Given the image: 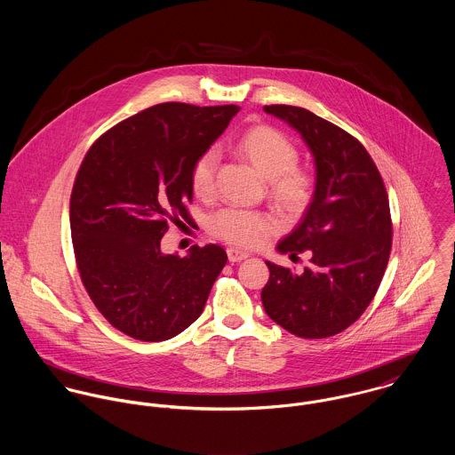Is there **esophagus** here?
I'll return each mask as SVG.
<instances>
[{
	"label": "esophagus",
	"mask_w": 455,
	"mask_h": 455,
	"mask_svg": "<svg viewBox=\"0 0 455 455\" xmlns=\"http://www.w3.org/2000/svg\"><path fill=\"white\" fill-rule=\"evenodd\" d=\"M249 254L238 249H228V259L229 262H240V260L247 259Z\"/></svg>",
	"instance_id": "esophagus-1"
}]
</instances>
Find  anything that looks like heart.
I'll use <instances>...</instances> for the list:
<instances>
[{"label":"heart","mask_w":455,"mask_h":455,"mask_svg":"<svg viewBox=\"0 0 455 455\" xmlns=\"http://www.w3.org/2000/svg\"><path fill=\"white\" fill-rule=\"evenodd\" d=\"M235 150L267 180V196L285 215L301 217L310 208L317 191V179L310 170L298 166L299 148L287 134L258 124L238 138ZM217 164L219 154L215 148H206L196 157L191 188L197 197L206 199L215 193ZM208 229L231 245L256 247L278 229V222L269 212L228 206L210 217Z\"/></svg>","instance_id":"heart-1"}]
</instances>
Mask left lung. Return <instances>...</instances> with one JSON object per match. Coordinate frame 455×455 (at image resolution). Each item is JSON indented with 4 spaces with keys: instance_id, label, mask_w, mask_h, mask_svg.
Here are the masks:
<instances>
[{
    "instance_id": "obj_1",
    "label": "left lung",
    "mask_w": 455,
    "mask_h": 455,
    "mask_svg": "<svg viewBox=\"0 0 455 455\" xmlns=\"http://www.w3.org/2000/svg\"><path fill=\"white\" fill-rule=\"evenodd\" d=\"M264 110L299 131L317 164V191L282 254L308 252L303 273L267 262L260 299L271 321L299 338H329L354 324L384 278L392 219L384 179L364 145L307 108Z\"/></svg>"
}]
</instances>
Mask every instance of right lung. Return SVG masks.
Returning <instances> with one entry per match:
<instances>
[{
  "mask_svg": "<svg viewBox=\"0 0 455 455\" xmlns=\"http://www.w3.org/2000/svg\"><path fill=\"white\" fill-rule=\"evenodd\" d=\"M236 105L159 103L105 131L71 189L69 228L80 280L98 312L140 341L177 336L201 315L228 254H163L173 222H193L191 170L238 114Z\"/></svg>",
  "mask_w": 455,
  "mask_h": 455,
  "instance_id": "1",
  "label": "right lung"
}]
</instances>
